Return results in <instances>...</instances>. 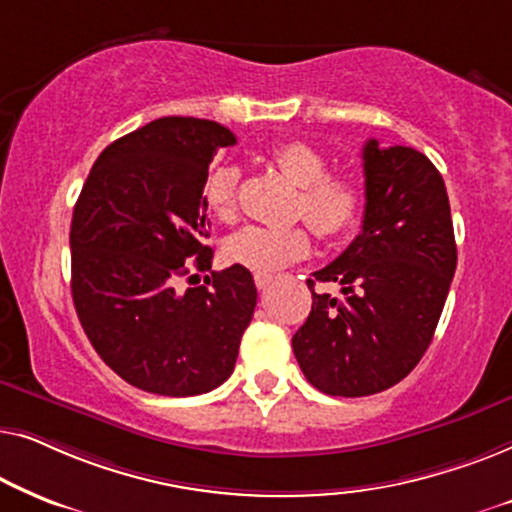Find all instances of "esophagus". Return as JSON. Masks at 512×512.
Masks as SVG:
<instances>
[{"label":"esophagus","mask_w":512,"mask_h":512,"mask_svg":"<svg viewBox=\"0 0 512 512\" xmlns=\"http://www.w3.org/2000/svg\"><path fill=\"white\" fill-rule=\"evenodd\" d=\"M272 279H275V277H272L270 272H254V282H256V286L261 291L268 289V286L272 284Z\"/></svg>","instance_id":"34e87169"}]
</instances>
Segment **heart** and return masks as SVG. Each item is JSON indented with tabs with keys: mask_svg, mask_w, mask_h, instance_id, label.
Instances as JSON below:
<instances>
[{
	"mask_svg": "<svg viewBox=\"0 0 512 512\" xmlns=\"http://www.w3.org/2000/svg\"><path fill=\"white\" fill-rule=\"evenodd\" d=\"M272 165L286 181L298 186L296 216L307 221L321 240H340L359 226L366 209V184L349 172H328V160L305 142H286L270 151ZM240 172L221 165L205 184V205L216 219L233 221L237 214ZM312 240L305 226L263 228L247 226L226 244L230 263L254 272H272L310 254Z\"/></svg>",
	"mask_w": 512,
	"mask_h": 512,
	"instance_id": "b5f03b06",
	"label": "heart"
}]
</instances>
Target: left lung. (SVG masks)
Here are the masks:
<instances>
[{
	"label": "left lung",
	"mask_w": 512,
	"mask_h": 512,
	"mask_svg": "<svg viewBox=\"0 0 512 512\" xmlns=\"http://www.w3.org/2000/svg\"><path fill=\"white\" fill-rule=\"evenodd\" d=\"M366 212L356 240L307 279L312 312L293 335L298 366L331 396H370L417 366L443 312L457 244L445 181L410 146H363ZM338 281L342 297L317 294Z\"/></svg>",
	"instance_id": "left-lung-1"
}]
</instances>
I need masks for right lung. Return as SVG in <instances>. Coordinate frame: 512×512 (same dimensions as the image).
<instances>
[{
    "label": "right lung",
    "instance_id": "obj_1",
    "mask_svg": "<svg viewBox=\"0 0 512 512\" xmlns=\"http://www.w3.org/2000/svg\"><path fill=\"white\" fill-rule=\"evenodd\" d=\"M235 135L205 118L165 116L116 139L76 200L72 298L90 345L132 387L198 396L233 373L256 307L254 277L212 270L207 170Z\"/></svg>",
    "mask_w": 512,
    "mask_h": 512
}]
</instances>
